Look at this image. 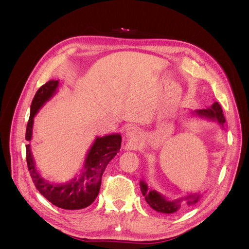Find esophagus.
<instances>
[{
	"instance_id": "1",
	"label": "esophagus",
	"mask_w": 249,
	"mask_h": 249,
	"mask_svg": "<svg viewBox=\"0 0 249 249\" xmlns=\"http://www.w3.org/2000/svg\"><path fill=\"white\" fill-rule=\"evenodd\" d=\"M125 136L132 140H136L141 136V131L137 126L130 125L125 129Z\"/></svg>"
}]
</instances>
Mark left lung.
<instances>
[{"label":"left lung","mask_w":249,"mask_h":249,"mask_svg":"<svg viewBox=\"0 0 249 249\" xmlns=\"http://www.w3.org/2000/svg\"><path fill=\"white\" fill-rule=\"evenodd\" d=\"M192 114L200 118H206L213 120V122H217L222 126V129L224 127L223 124L225 123V118L223 116L221 106L217 102H215L210 108L192 111ZM140 189L142 195L145 197V200L150 206V208L157 211V212L164 214H172L178 212L183 207L182 201L184 200L188 206H192L194 203H196L201 197L200 193H193L182 198L169 200L167 197L163 196L161 193L157 192L156 190H148L147 184L144 180H140Z\"/></svg>","instance_id":"8db88e82"}]
</instances>
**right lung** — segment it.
<instances>
[{"label": "right lung", "mask_w": 249, "mask_h": 249, "mask_svg": "<svg viewBox=\"0 0 249 249\" xmlns=\"http://www.w3.org/2000/svg\"><path fill=\"white\" fill-rule=\"evenodd\" d=\"M58 86V80H51L37 90L31 104V112L27 124V141H31L32 139L35 115L43 107V105L56 94ZM120 145L122 135L118 133L96 137L86 154L80 175L72 178L71 182L56 184L51 183L41 177L39 170L36 167L31 147L30 144H27L28 169L37 190L53 205L64 210L84 209L91 205L99 195L103 173L108 163L118 153Z\"/></svg>", "instance_id": "obj_1"}]
</instances>
